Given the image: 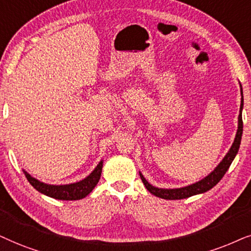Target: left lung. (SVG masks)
<instances>
[{
	"label": "left lung",
	"mask_w": 251,
	"mask_h": 251,
	"mask_svg": "<svg viewBox=\"0 0 251 251\" xmlns=\"http://www.w3.org/2000/svg\"><path fill=\"white\" fill-rule=\"evenodd\" d=\"M241 105H240V115H239V126H238V132H236V136L234 142H233L232 147H230L229 151L226 153V156L224 157V159L220 162V164L217 166V168L213 170V171L210 173L208 176H205L204 179H202L201 181L193 183V185L183 187V188H176V189H162V188H156L150 185V183L147 181L141 173H140V176H141V180L143 185L146 186V188L149 190L152 195L157 196V198L164 199V200H182L190 198V196L196 195V194H201L204 192H208L209 189H211L212 187H215L217 183H218L222 178L225 175L227 170L232 164L233 159L236 156V153L239 151L240 143H241V136H242V131H243V122H242V108H243V93H242V86H241Z\"/></svg>",
	"instance_id": "obj_1"
}]
</instances>
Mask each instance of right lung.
<instances>
[{
	"label": "right lung",
	"mask_w": 251,
	"mask_h": 251,
	"mask_svg": "<svg viewBox=\"0 0 251 251\" xmlns=\"http://www.w3.org/2000/svg\"><path fill=\"white\" fill-rule=\"evenodd\" d=\"M103 162H100L96 169L81 181L71 183V185H61V186H53L43 183L35 178H33L25 172V176L29 183L38 190V192L45 194L47 196L56 199L63 200V201H73V200H80L86 198L89 193L94 189V187L98 185L100 176H101Z\"/></svg>",
	"instance_id": "add662e5"
}]
</instances>
